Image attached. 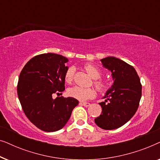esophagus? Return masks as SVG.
Masks as SVG:
<instances>
[{
  "label": "esophagus",
  "mask_w": 160,
  "mask_h": 160,
  "mask_svg": "<svg viewBox=\"0 0 160 160\" xmlns=\"http://www.w3.org/2000/svg\"><path fill=\"white\" fill-rule=\"evenodd\" d=\"M81 104L82 105V106H84V107H88V106H90V103H89V102H80Z\"/></svg>",
  "instance_id": "34e87169"
}]
</instances>
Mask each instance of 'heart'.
<instances>
[{"label":"heart","instance_id":"1","mask_svg":"<svg viewBox=\"0 0 160 160\" xmlns=\"http://www.w3.org/2000/svg\"><path fill=\"white\" fill-rule=\"evenodd\" d=\"M84 69L87 73L95 79L94 84L96 88L100 92H105L108 88V83L106 81L99 79L101 76V71L92 64H86L84 65ZM74 75V68L73 67H69L65 73V80L67 83H71L73 81ZM68 94L72 98L79 100H87L92 98L95 95V91L92 88H84L80 86H73L68 89Z\"/></svg>","mask_w":160,"mask_h":160}]
</instances>
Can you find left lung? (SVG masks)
Returning <instances> with one entry per match:
<instances>
[{"label":"left lung","instance_id":"left-lung-1","mask_svg":"<svg viewBox=\"0 0 160 160\" xmlns=\"http://www.w3.org/2000/svg\"><path fill=\"white\" fill-rule=\"evenodd\" d=\"M111 71L113 83L100 102L102 113L95 122L103 130H114L126 124L136 112L141 98L142 86L134 68L114 57L100 60Z\"/></svg>","mask_w":160,"mask_h":160}]
</instances>
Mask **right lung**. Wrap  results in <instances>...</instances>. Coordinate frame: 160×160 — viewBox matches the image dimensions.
<instances>
[{
	"mask_svg": "<svg viewBox=\"0 0 160 160\" xmlns=\"http://www.w3.org/2000/svg\"><path fill=\"white\" fill-rule=\"evenodd\" d=\"M68 62L60 54H39L28 61L19 74L17 95L22 108L28 119L45 132L62 129L78 104L71 97L53 98L54 93L65 90Z\"/></svg>",
	"mask_w": 160,
	"mask_h": 160,
	"instance_id": "obj_1",
	"label": "right lung"
}]
</instances>
